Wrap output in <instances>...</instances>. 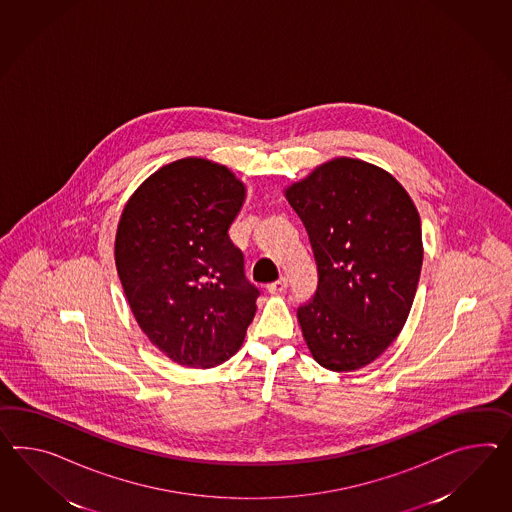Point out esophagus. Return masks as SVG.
Instances as JSON below:
<instances>
[{"instance_id":"1","label":"esophagus","mask_w":512,"mask_h":512,"mask_svg":"<svg viewBox=\"0 0 512 512\" xmlns=\"http://www.w3.org/2000/svg\"><path fill=\"white\" fill-rule=\"evenodd\" d=\"M286 288H288V278H286V276H280L276 282L267 286V291H269V293H282V291H286Z\"/></svg>"}]
</instances>
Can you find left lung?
<instances>
[{
    "mask_svg": "<svg viewBox=\"0 0 512 512\" xmlns=\"http://www.w3.org/2000/svg\"><path fill=\"white\" fill-rule=\"evenodd\" d=\"M317 263L314 297L299 306L319 366L354 371L405 327L423 263L421 221L403 185L360 159L323 163L286 189Z\"/></svg>",
    "mask_w": 512,
    "mask_h": 512,
    "instance_id": "8db88e82",
    "label": "left lung"
}]
</instances>
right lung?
Returning <instances> with one entry per match:
<instances>
[{"label":"right lung","mask_w":512,"mask_h":512,"mask_svg":"<svg viewBox=\"0 0 512 512\" xmlns=\"http://www.w3.org/2000/svg\"><path fill=\"white\" fill-rule=\"evenodd\" d=\"M245 185L224 165L185 158L146 178L118 221L115 263L141 330L180 366L237 353L260 289L228 237Z\"/></svg>","instance_id":"1"}]
</instances>
